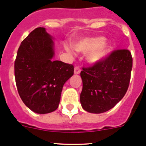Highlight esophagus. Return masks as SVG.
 Masks as SVG:
<instances>
[{
    "mask_svg": "<svg viewBox=\"0 0 146 146\" xmlns=\"http://www.w3.org/2000/svg\"><path fill=\"white\" fill-rule=\"evenodd\" d=\"M81 73V69H80L79 67H75L74 68V74L78 75Z\"/></svg>",
    "mask_w": 146,
    "mask_h": 146,
    "instance_id": "esophagus-1",
    "label": "esophagus"
}]
</instances>
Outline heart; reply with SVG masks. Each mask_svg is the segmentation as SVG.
<instances>
[{"label": "heart", "instance_id": "obj_1", "mask_svg": "<svg viewBox=\"0 0 146 146\" xmlns=\"http://www.w3.org/2000/svg\"><path fill=\"white\" fill-rule=\"evenodd\" d=\"M72 46L76 52L87 53L86 60L89 63L97 64L106 59L111 51V46L102 36L81 38L72 42ZM68 53H72L69 46L64 45Z\"/></svg>", "mask_w": 146, "mask_h": 146}]
</instances>
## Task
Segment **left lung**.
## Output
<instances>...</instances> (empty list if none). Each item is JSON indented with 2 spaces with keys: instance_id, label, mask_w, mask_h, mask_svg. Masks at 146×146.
Wrapping results in <instances>:
<instances>
[{
  "instance_id": "left-lung-1",
  "label": "left lung",
  "mask_w": 146,
  "mask_h": 146,
  "mask_svg": "<svg viewBox=\"0 0 146 146\" xmlns=\"http://www.w3.org/2000/svg\"><path fill=\"white\" fill-rule=\"evenodd\" d=\"M132 68V54L127 49L113 51L102 61L83 68L80 102L84 110L101 113L113 108L127 92Z\"/></svg>"
}]
</instances>
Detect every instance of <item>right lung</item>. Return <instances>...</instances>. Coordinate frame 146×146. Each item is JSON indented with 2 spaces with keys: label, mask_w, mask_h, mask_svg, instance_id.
Listing matches in <instances>:
<instances>
[{
  "label": "right lung",
  "mask_w": 146,
  "mask_h": 146,
  "mask_svg": "<svg viewBox=\"0 0 146 146\" xmlns=\"http://www.w3.org/2000/svg\"><path fill=\"white\" fill-rule=\"evenodd\" d=\"M53 40L44 27L35 28L21 43L14 62L19 96L36 113L57 110L63 85L74 71L73 65L54 61Z\"/></svg>",
  "instance_id": "1"
}]
</instances>
